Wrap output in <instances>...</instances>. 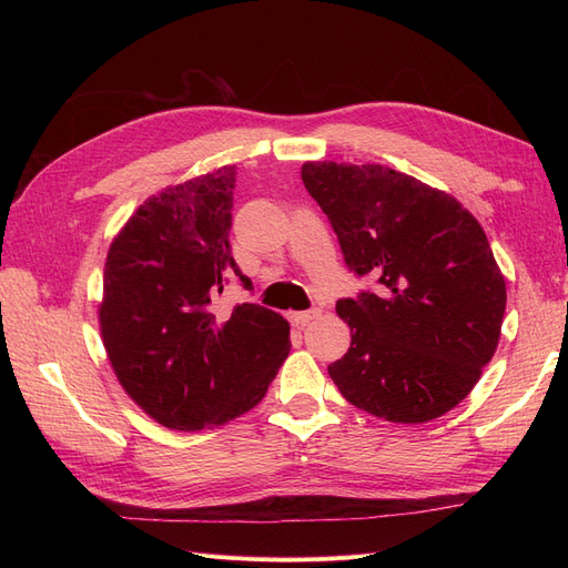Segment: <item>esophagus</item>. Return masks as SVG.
Segmentation results:
<instances>
[{
    "label": "esophagus",
    "instance_id": "esophagus-1",
    "mask_svg": "<svg viewBox=\"0 0 568 568\" xmlns=\"http://www.w3.org/2000/svg\"><path fill=\"white\" fill-rule=\"evenodd\" d=\"M322 315V311L320 307H313V311H303V313H291V322L294 324H298V326H305L307 322L311 320H315V317H320Z\"/></svg>",
    "mask_w": 568,
    "mask_h": 568
}]
</instances>
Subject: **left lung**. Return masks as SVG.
Segmentation results:
<instances>
[{"mask_svg":"<svg viewBox=\"0 0 568 568\" xmlns=\"http://www.w3.org/2000/svg\"><path fill=\"white\" fill-rule=\"evenodd\" d=\"M301 178L348 270L376 282L336 303L351 326L329 365L341 395L400 424L450 412L500 341L507 288L486 232L450 194L384 165L317 161Z\"/></svg>","mask_w":568,"mask_h":568,"instance_id":"obj_1","label":"left lung"}]
</instances>
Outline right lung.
<instances>
[{
	"label": "right lung",
	"mask_w": 568,
	"mask_h": 568,
	"mask_svg": "<svg viewBox=\"0 0 568 568\" xmlns=\"http://www.w3.org/2000/svg\"><path fill=\"white\" fill-rule=\"evenodd\" d=\"M236 168L144 201L106 255L99 324L120 386L151 419L199 432L265 398L288 355V322L257 303L217 313L232 257Z\"/></svg>",
	"instance_id": "obj_1"
}]
</instances>
